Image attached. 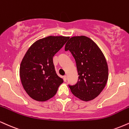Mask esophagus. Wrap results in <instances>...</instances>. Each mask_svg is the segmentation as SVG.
<instances>
[{
	"mask_svg": "<svg viewBox=\"0 0 129 129\" xmlns=\"http://www.w3.org/2000/svg\"><path fill=\"white\" fill-rule=\"evenodd\" d=\"M63 81H64V82L67 81V76H64L63 77Z\"/></svg>",
	"mask_w": 129,
	"mask_h": 129,
	"instance_id": "34e87169",
	"label": "esophagus"
}]
</instances>
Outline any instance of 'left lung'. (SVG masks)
I'll list each match as a JSON object with an SVG mask.
<instances>
[{
    "instance_id": "8db88e82",
    "label": "left lung",
    "mask_w": 129,
    "mask_h": 129,
    "mask_svg": "<svg viewBox=\"0 0 129 129\" xmlns=\"http://www.w3.org/2000/svg\"><path fill=\"white\" fill-rule=\"evenodd\" d=\"M65 50H69L74 57L79 75L76 84L69 85L71 92L85 102L96 98L108 79V63L102 50L85 36L71 37L66 43Z\"/></svg>"
}]
</instances>
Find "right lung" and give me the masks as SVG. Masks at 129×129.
<instances>
[{
  "label": "right lung",
  "instance_id": "add662e5",
  "mask_svg": "<svg viewBox=\"0 0 129 129\" xmlns=\"http://www.w3.org/2000/svg\"><path fill=\"white\" fill-rule=\"evenodd\" d=\"M69 37L49 36L35 41L21 60L20 77L27 94L34 100L45 102L52 98L63 79L57 75L53 57Z\"/></svg>",
  "mask_w": 129,
  "mask_h": 129
}]
</instances>
